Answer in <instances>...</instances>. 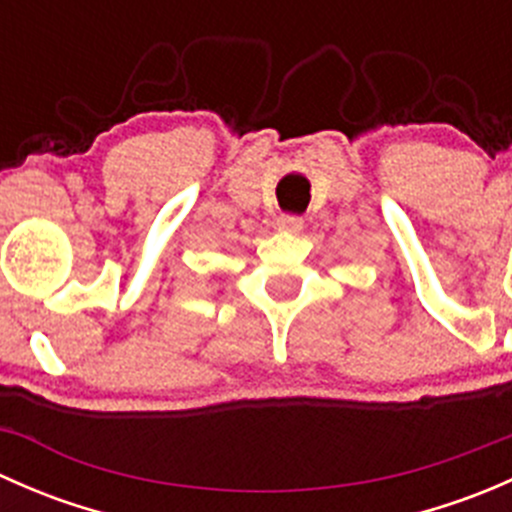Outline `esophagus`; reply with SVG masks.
<instances>
[{
  "label": "esophagus",
  "instance_id": "34e87169",
  "mask_svg": "<svg viewBox=\"0 0 512 512\" xmlns=\"http://www.w3.org/2000/svg\"><path fill=\"white\" fill-rule=\"evenodd\" d=\"M277 230L299 232L302 230V218H299V215H280V218H277Z\"/></svg>",
  "mask_w": 512,
  "mask_h": 512
}]
</instances>
